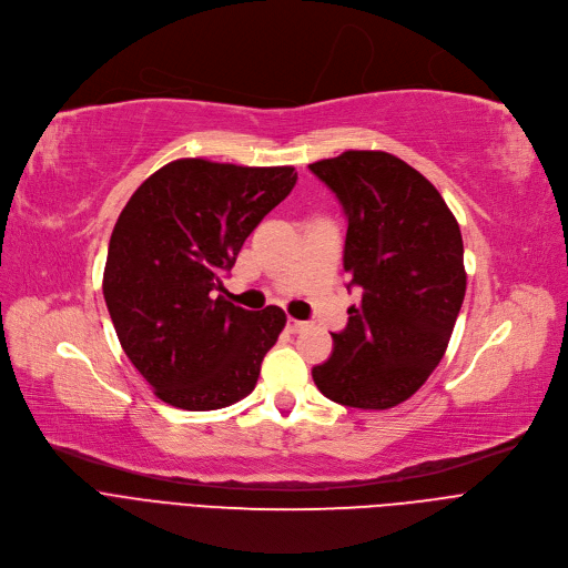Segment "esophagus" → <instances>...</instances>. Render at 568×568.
<instances>
[{"mask_svg": "<svg viewBox=\"0 0 568 568\" xmlns=\"http://www.w3.org/2000/svg\"><path fill=\"white\" fill-rule=\"evenodd\" d=\"M285 326H287V332H290V334H300V332H304V329H306L308 322H304V320H294V317H287Z\"/></svg>", "mask_w": 568, "mask_h": 568, "instance_id": "obj_1", "label": "esophagus"}]
</instances>
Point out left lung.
Here are the masks:
<instances>
[{"label":"left lung","instance_id":"obj_1","mask_svg":"<svg viewBox=\"0 0 568 568\" xmlns=\"http://www.w3.org/2000/svg\"><path fill=\"white\" fill-rule=\"evenodd\" d=\"M308 168L343 204L347 287L362 290L313 379L334 403L396 407L437 368L460 313L458 221L428 179L394 154L349 149Z\"/></svg>","mask_w":568,"mask_h":568}]
</instances>
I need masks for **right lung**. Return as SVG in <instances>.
I'll use <instances>...</instances> for the list:
<instances>
[{"instance_id": "add662e5", "label": "right lung", "mask_w": 568, "mask_h": 568, "mask_svg": "<svg viewBox=\"0 0 568 568\" xmlns=\"http://www.w3.org/2000/svg\"><path fill=\"white\" fill-rule=\"evenodd\" d=\"M294 184L290 165L179 159L144 179L119 214L103 296L119 343L163 403L206 412L255 389L285 313L239 308L214 290Z\"/></svg>"}]
</instances>
